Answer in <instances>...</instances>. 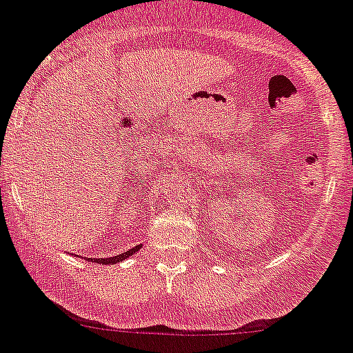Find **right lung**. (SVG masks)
I'll return each mask as SVG.
<instances>
[{"instance_id":"1","label":"right lung","mask_w":353,"mask_h":353,"mask_svg":"<svg viewBox=\"0 0 353 353\" xmlns=\"http://www.w3.org/2000/svg\"><path fill=\"white\" fill-rule=\"evenodd\" d=\"M140 247H142V245H137V247L130 249L128 252H122L119 254V256H113V257H101V259H97V257H94V259H92V257H87V261L99 263V265H117V263L124 261V259H128L130 256H133L134 252H139Z\"/></svg>"}]
</instances>
